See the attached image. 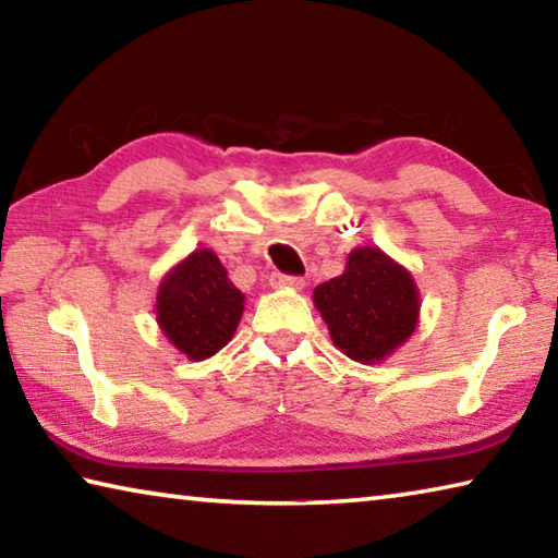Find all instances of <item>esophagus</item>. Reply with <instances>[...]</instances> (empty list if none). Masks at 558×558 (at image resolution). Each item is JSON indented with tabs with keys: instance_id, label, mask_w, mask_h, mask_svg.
<instances>
[{
	"instance_id": "1",
	"label": "esophagus",
	"mask_w": 558,
	"mask_h": 558,
	"mask_svg": "<svg viewBox=\"0 0 558 558\" xmlns=\"http://www.w3.org/2000/svg\"><path fill=\"white\" fill-rule=\"evenodd\" d=\"M270 286L302 290V286H305V278H300V276H286V272H272V276H270Z\"/></svg>"
}]
</instances>
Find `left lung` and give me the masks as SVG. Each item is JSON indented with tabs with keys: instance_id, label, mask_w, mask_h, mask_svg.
Returning <instances> with one entry per match:
<instances>
[{
	"instance_id": "obj_1",
	"label": "left lung",
	"mask_w": 558,
	"mask_h": 558,
	"mask_svg": "<svg viewBox=\"0 0 558 558\" xmlns=\"http://www.w3.org/2000/svg\"><path fill=\"white\" fill-rule=\"evenodd\" d=\"M315 305L332 342L354 362L372 364L411 337L421 302L401 266L379 248H356L342 276L315 288Z\"/></svg>"
}]
</instances>
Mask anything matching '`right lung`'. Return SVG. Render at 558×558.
I'll return each instance as SVG.
<instances>
[{
  "label": "right lung",
  "mask_w": 558,
  "mask_h": 558,
  "mask_svg": "<svg viewBox=\"0 0 558 558\" xmlns=\"http://www.w3.org/2000/svg\"><path fill=\"white\" fill-rule=\"evenodd\" d=\"M241 313V290L211 251H194L159 286L157 323L179 352L194 362L226 347Z\"/></svg>",
  "instance_id": "obj_1"
}]
</instances>
